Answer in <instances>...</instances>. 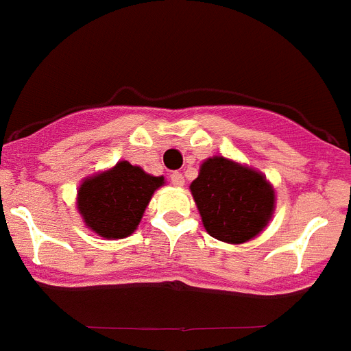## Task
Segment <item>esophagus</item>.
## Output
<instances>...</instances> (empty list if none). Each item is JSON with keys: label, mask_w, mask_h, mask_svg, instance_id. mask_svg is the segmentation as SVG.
<instances>
[{"label": "esophagus", "mask_w": 351, "mask_h": 351, "mask_svg": "<svg viewBox=\"0 0 351 351\" xmlns=\"http://www.w3.org/2000/svg\"><path fill=\"white\" fill-rule=\"evenodd\" d=\"M169 178H171V184L176 185V187H182V185L185 184L184 175H182V173H178V171H173Z\"/></svg>", "instance_id": "1"}]
</instances>
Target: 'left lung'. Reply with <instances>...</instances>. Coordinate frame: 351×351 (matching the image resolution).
Here are the masks:
<instances>
[{"instance_id":"1","label":"left lung","mask_w":351,"mask_h":351,"mask_svg":"<svg viewBox=\"0 0 351 351\" xmlns=\"http://www.w3.org/2000/svg\"><path fill=\"white\" fill-rule=\"evenodd\" d=\"M205 230L225 243L253 239L267 225L275 193L257 171L225 157L208 158L191 184Z\"/></svg>"}]
</instances>
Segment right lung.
Returning <instances> with one entry per match:
<instances>
[{
    "mask_svg": "<svg viewBox=\"0 0 351 351\" xmlns=\"http://www.w3.org/2000/svg\"><path fill=\"white\" fill-rule=\"evenodd\" d=\"M164 184L130 162L87 178L78 191V210L85 225L101 237L123 239L137 228L152 194Z\"/></svg>",
    "mask_w": 351,
    "mask_h": 351,
    "instance_id": "obj_1",
    "label": "right lung"
}]
</instances>
